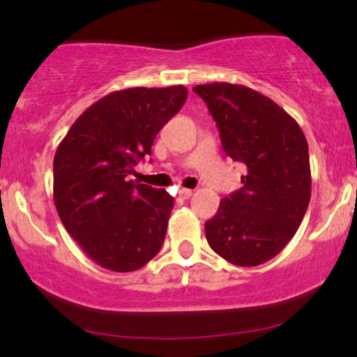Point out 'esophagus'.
Returning a JSON list of instances; mask_svg holds the SVG:
<instances>
[{
  "instance_id": "esophagus-1",
  "label": "esophagus",
  "mask_w": 357,
  "mask_h": 357,
  "mask_svg": "<svg viewBox=\"0 0 357 357\" xmlns=\"http://www.w3.org/2000/svg\"><path fill=\"white\" fill-rule=\"evenodd\" d=\"M191 195H192V190H188V188H181V190H179V198L188 199L191 198Z\"/></svg>"
}]
</instances>
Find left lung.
<instances>
[{
    "label": "left lung",
    "instance_id": "1",
    "mask_svg": "<svg viewBox=\"0 0 357 357\" xmlns=\"http://www.w3.org/2000/svg\"><path fill=\"white\" fill-rule=\"evenodd\" d=\"M208 105L221 146L245 166L238 191L204 223L210 247L240 267L265 264L301 227L310 202L309 146L302 129L268 97L243 85L192 87Z\"/></svg>",
    "mask_w": 357,
    "mask_h": 357
}]
</instances>
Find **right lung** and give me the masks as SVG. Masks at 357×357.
I'll return each mask as SVG.
<instances>
[{
	"label": "right lung",
	"instance_id": "right-lung-1",
	"mask_svg": "<svg viewBox=\"0 0 357 357\" xmlns=\"http://www.w3.org/2000/svg\"><path fill=\"white\" fill-rule=\"evenodd\" d=\"M183 85L109 93L73 122L53 159V199L65 230L100 267L134 272L158 255L174 206L166 190L127 181L186 102Z\"/></svg>",
	"mask_w": 357,
	"mask_h": 357
}]
</instances>
